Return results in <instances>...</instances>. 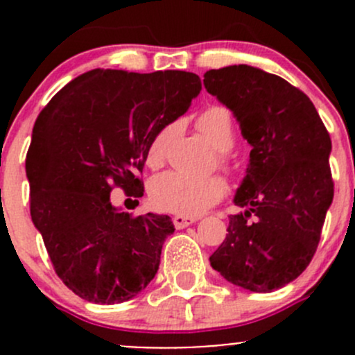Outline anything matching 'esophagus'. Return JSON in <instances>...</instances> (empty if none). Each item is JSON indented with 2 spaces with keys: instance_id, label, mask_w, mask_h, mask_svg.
I'll use <instances>...</instances> for the list:
<instances>
[{
  "instance_id": "obj_1",
  "label": "esophagus",
  "mask_w": 355,
  "mask_h": 355,
  "mask_svg": "<svg viewBox=\"0 0 355 355\" xmlns=\"http://www.w3.org/2000/svg\"><path fill=\"white\" fill-rule=\"evenodd\" d=\"M196 220H198V218H194V216H182V214H175L173 225L177 228H185V227H189V225L194 223Z\"/></svg>"
}]
</instances>
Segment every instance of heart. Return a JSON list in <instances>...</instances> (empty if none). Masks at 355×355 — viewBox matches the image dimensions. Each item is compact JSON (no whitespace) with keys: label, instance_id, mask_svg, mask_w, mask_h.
Segmentation results:
<instances>
[{"label":"heart","instance_id":"heart-1","mask_svg":"<svg viewBox=\"0 0 355 355\" xmlns=\"http://www.w3.org/2000/svg\"><path fill=\"white\" fill-rule=\"evenodd\" d=\"M196 127L216 149V161L225 171H234L228 151L235 144V127L232 111L223 105L207 106L196 120ZM175 132V125H166L153 137L146 151L148 166L163 164L166 148ZM227 182L218 175L213 177H189V175L166 171L149 185V199L156 209L164 213L198 216L220 202L227 196Z\"/></svg>","mask_w":355,"mask_h":355}]
</instances>
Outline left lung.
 Listing matches in <instances>:
<instances>
[{"instance_id":"8db88e82","label":"left lung","mask_w":355,"mask_h":355,"mask_svg":"<svg viewBox=\"0 0 355 355\" xmlns=\"http://www.w3.org/2000/svg\"><path fill=\"white\" fill-rule=\"evenodd\" d=\"M204 87L241 123L250 149L232 214L211 266L250 292H273L313 259L333 200L331 139L311 99L285 78L249 65L204 73Z\"/></svg>"}]
</instances>
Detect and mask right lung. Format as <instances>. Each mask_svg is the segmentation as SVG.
<instances>
[{"label": "right lung", "mask_w": 355, "mask_h": 355, "mask_svg": "<svg viewBox=\"0 0 355 355\" xmlns=\"http://www.w3.org/2000/svg\"><path fill=\"white\" fill-rule=\"evenodd\" d=\"M182 70L78 75L35 120L25 159L31 216L60 280L82 299L118 304L148 287L175 232L166 214L132 216L111 206L114 187L144 196L141 177L153 137L199 94Z\"/></svg>", "instance_id": "add662e5"}]
</instances>
